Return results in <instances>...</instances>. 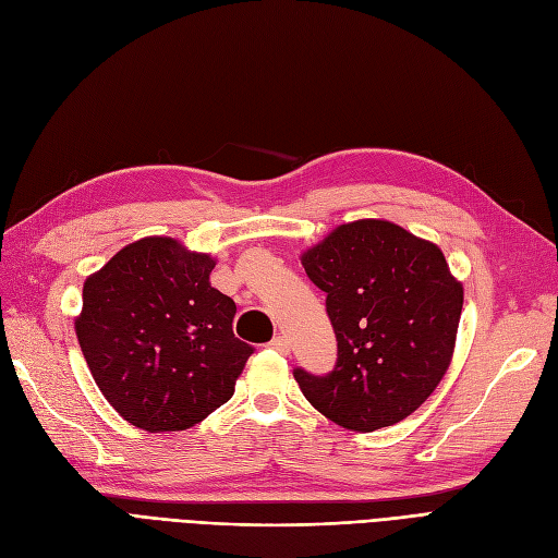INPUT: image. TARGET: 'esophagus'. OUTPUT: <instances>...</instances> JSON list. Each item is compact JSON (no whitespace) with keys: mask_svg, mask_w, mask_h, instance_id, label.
<instances>
[{"mask_svg":"<svg viewBox=\"0 0 558 558\" xmlns=\"http://www.w3.org/2000/svg\"><path fill=\"white\" fill-rule=\"evenodd\" d=\"M268 345H271L276 352H280V354H287V352H290V343H287V338L284 336H274V340H271V343H268Z\"/></svg>","mask_w":558,"mask_h":558,"instance_id":"1","label":"esophagus"}]
</instances>
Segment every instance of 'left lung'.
I'll return each mask as SVG.
<instances>
[{
    "mask_svg": "<svg viewBox=\"0 0 558 558\" xmlns=\"http://www.w3.org/2000/svg\"><path fill=\"white\" fill-rule=\"evenodd\" d=\"M327 294L336 366L294 377L308 403L352 430L412 415L438 387L454 352L463 287L440 247L385 220L340 225L303 255Z\"/></svg>",
    "mask_w": 558,
    "mask_h": 558,
    "instance_id": "8db88e82",
    "label": "left lung"
}]
</instances>
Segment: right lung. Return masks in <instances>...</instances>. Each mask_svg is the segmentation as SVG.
<instances>
[{
	"label": "right lung",
	"mask_w": 558,
	"mask_h": 558,
	"mask_svg": "<svg viewBox=\"0 0 558 558\" xmlns=\"http://www.w3.org/2000/svg\"><path fill=\"white\" fill-rule=\"evenodd\" d=\"M213 266L150 236L83 284L76 336L89 373L120 417L150 434L206 420L255 352L233 336L236 303L210 287Z\"/></svg>",
	"instance_id": "right-lung-1"
}]
</instances>
